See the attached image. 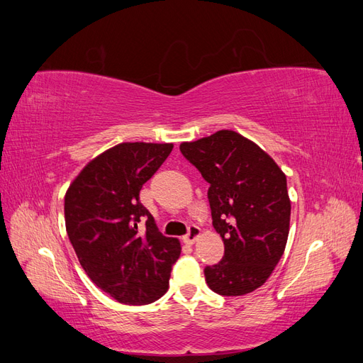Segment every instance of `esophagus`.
<instances>
[{
	"instance_id": "1",
	"label": "esophagus",
	"mask_w": 363,
	"mask_h": 363,
	"mask_svg": "<svg viewBox=\"0 0 363 363\" xmlns=\"http://www.w3.org/2000/svg\"><path fill=\"white\" fill-rule=\"evenodd\" d=\"M200 235H201L200 228L196 227V225H191V227H189V232H188V235H186V236L183 238V240H184L186 244L192 245V244H195V240L200 238Z\"/></svg>"
}]
</instances>
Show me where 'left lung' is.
Returning a JSON list of instances; mask_svg holds the SVG:
<instances>
[{"mask_svg":"<svg viewBox=\"0 0 363 363\" xmlns=\"http://www.w3.org/2000/svg\"><path fill=\"white\" fill-rule=\"evenodd\" d=\"M180 151L211 184L213 227L224 242L223 260L204 269L206 283L227 296L256 291L269 279L288 242L286 175L268 152L233 130L182 142Z\"/></svg>","mask_w":363,"mask_h":363,"instance_id":"left-lung-1","label":"left lung"}]
</instances>
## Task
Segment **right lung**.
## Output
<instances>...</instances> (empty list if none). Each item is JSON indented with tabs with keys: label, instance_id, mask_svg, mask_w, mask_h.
<instances>
[{
	"label": "right lung",
	"instance_id": "add662e5",
	"mask_svg": "<svg viewBox=\"0 0 363 363\" xmlns=\"http://www.w3.org/2000/svg\"><path fill=\"white\" fill-rule=\"evenodd\" d=\"M172 144L123 142L94 157L65 194V225L82 268L119 303L148 304L169 288L180 240L163 236L139 203ZM146 219V232L137 225Z\"/></svg>",
	"mask_w": 363,
	"mask_h": 363
}]
</instances>
